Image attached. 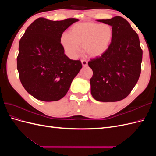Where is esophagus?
<instances>
[{"label":"esophagus","instance_id":"obj_1","mask_svg":"<svg viewBox=\"0 0 156 156\" xmlns=\"http://www.w3.org/2000/svg\"><path fill=\"white\" fill-rule=\"evenodd\" d=\"M81 63H82V65H83V66H87V65H88V62L87 60H81Z\"/></svg>","mask_w":156,"mask_h":156}]
</instances>
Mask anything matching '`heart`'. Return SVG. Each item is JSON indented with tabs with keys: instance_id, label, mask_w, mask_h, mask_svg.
<instances>
[{
	"instance_id": "1",
	"label": "heart",
	"mask_w": 156,
	"mask_h": 156,
	"mask_svg": "<svg viewBox=\"0 0 156 156\" xmlns=\"http://www.w3.org/2000/svg\"><path fill=\"white\" fill-rule=\"evenodd\" d=\"M113 37L111 25L94 22H83L74 24L70 28L69 34L63 33L60 42L69 58H77L82 44L83 50L91 57H98L109 48Z\"/></svg>"
}]
</instances>
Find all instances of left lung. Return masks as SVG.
Returning <instances> with one entry per match:
<instances>
[{"instance_id": "left-lung-1", "label": "left lung", "mask_w": 156, "mask_h": 156, "mask_svg": "<svg viewBox=\"0 0 156 156\" xmlns=\"http://www.w3.org/2000/svg\"><path fill=\"white\" fill-rule=\"evenodd\" d=\"M97 21L111 25L113 37L105 53L88 63L93 71L91 94L99 101H119L129 95L138 81L143 51L138 34L123 17Z\"/></svg>"}]
</instances>
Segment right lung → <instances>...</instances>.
Returning <instances> with one entry per match:
<instances>
[{
    "label": "right lung",
    "instance_id": "right-lung-1",
    "mask_svg": "<svg viewBox=\"0 0 156 156\" xmlns=\"http://www.w3.org/2000/svg\"><path fill=\"white\" fill-rule=\"evenodd\" d=\"M77 19L51 21L40 17L27 28L19 44L17 67L27 92L37 100L62 98L82 68L81 61L64 54L60 38Z\"/></svg>",
    "mask_w": 156,
    "mask_h": 156
}]
</instances>
